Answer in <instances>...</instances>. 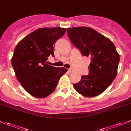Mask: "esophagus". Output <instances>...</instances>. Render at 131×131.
I'll return each instance as SVG.
<instances>
[{
	"mask_svg": "<svg viewBox=\"0 0 131 131\" xmlns=\"http://www.w3.org/2000/svg\"><path fill=\"white\" fill-rule=\"evenodd\" d=\"M68 71L69 73H72L73 72H74V69H73L72 68H70L68 69Z\"/></svg>",
	"mask_w": 131,
	"mask_h": 131,
	"instance_id": "34e87169",
	"label": "esophagus"
}]
</instances>
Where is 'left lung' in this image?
I'll return each mask as SVG.
<instances>
[{
    "label": "left lung",
    "mask_w": 131,
    "mask_h": 131,
    "mask_svg": "<svg viewBox=\"0 0 131 131\" xmlns=\"http://www.w3.org/2000/svg\"><path fill=\"white\" fill-rule=\"evenodd\" d=\"M67 32L71 42L82 56L91 59L88 75H82L81 81L73 86L85 97L99 95L111 85L117 72L120 57L114 44L88 27L69 28Z\"/></svg>",
    "instance_id": "left-lung-1"
}]
</instances>
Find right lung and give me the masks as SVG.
Here are the masks:
<instances>
[{
  "label": "right lung",
  "mask_w": 131,
  "mask_h": 131,
  "mask_svg": "<svg viewBox=\"0 0 131 131\" xmlns=\"http://www.w3.org/2000/svg\"><path fill=\"white\" fill-rule=\"evenodd\" d=\"M61 27L40 28L25 37L17 45L12 66L24 89L37 98L52 93L59 81L67 71L64 67L47 64L48 57H54L55 43L65 34Z\"/></svg>",
  "instance_id": "1"
}]
</instances>
